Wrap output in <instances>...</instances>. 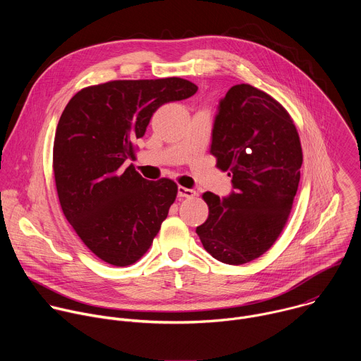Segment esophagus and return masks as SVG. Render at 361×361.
Segmentation results:
<instances>
[{
    "mask_svg": "<svg viewBox=\"0 0 361 361\" xmlns=\"http://www.w3.org/2000/svg\"><path fill=\"white\" fill-rule=\"evenodd\" d=\"M177 194H178L180 198H191V197L195 195V191L191 190V188H185V187H181V185H180V187L177 188Z\"/></svg>",
    "mask_w": 361,
    "mask_h": 361,
    "instance_id": "esophagus-1",
    "label": "esophagus"
}]
</instances>
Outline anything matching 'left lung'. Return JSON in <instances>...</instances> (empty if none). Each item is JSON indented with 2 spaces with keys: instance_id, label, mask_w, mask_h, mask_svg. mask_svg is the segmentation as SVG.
Segmentation results:
<instances>
[{
  "instance_id": "1",
  "label": "left lung",
  "mask_w": 361,
  "mask_h": 361,
  "mask_svg": "<svg viewBox=\"0 0 361 361\" xmlns=\"http://www.w3.org/2000/svg\"><path fill=\"white\" fill-rule=\"evenodd\" d=\"M210 152L228 171V197L207 191L209 219L197 234L216 260L240 266L263 255L283 231L300 183L302 151L286 109L250 84L220 101Z\"/></svg>"
}]
</instances>
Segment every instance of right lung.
<instances>
[{
	"instance_id": "1",
	"label": "right lung",
	"mask_w": 361,
	"mask_h": 361,
	"mask_svg": "<svg viewBox=\"0 0 361 361\" xmlns=\"http://www.w3.org/2000/svg\"><path fill=\"white\" fill-rule=\"evenodd\" d=\"M197 90L178 77L117 80L82 88L64 109L53 151L57 192L66 219L102 262L135 263L167 219L177 184L148 181L124 163L157 109Z\"/></svg>"
}]
</instances>
